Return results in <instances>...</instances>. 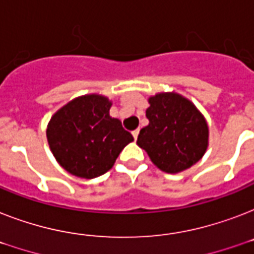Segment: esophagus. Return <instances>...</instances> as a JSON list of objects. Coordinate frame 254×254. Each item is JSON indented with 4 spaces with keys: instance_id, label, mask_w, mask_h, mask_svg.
I'll use <instances>...</instances> for the list:
<instances>
[{
    "instance_id": "obj_1",
    "label": "esophagus",
    "mask_w": 254,
    "mask_h": 254,
    "mask_svg": "<svg viewBox=\"0 0 254 254\" xmlns=\"http://www.w3.org/2000/svg\"><path fill=\"white\" fill-rule=\"evenodd\" d=\"M138 133H139V129H135L131 134H133V137H134V139H137V137H138Z\"/></svg>"
}]
</instances>
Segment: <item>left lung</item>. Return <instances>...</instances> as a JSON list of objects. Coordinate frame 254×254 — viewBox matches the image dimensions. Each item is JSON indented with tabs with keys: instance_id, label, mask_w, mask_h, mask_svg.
<instances>
[{
	"instance_id": "8db88e82",
	"label": "left lung",
	"mask_w": 254,
	"mask_h": 254,
	"mask_svg": "<svg viewBox=\"0 0 254 254\" xmlns=\"http://www.w3.org/2000/svg\"><path fill=\"white\" fill-rule=\"evenodd\" d=\"M149 125L139 130L137 145L165 173L177 174L200 161L208 147L209 129L193 103L177 92L149 97Z\"/></svg>"
}]
</instances>
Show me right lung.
Returning <instances> with one entry per match:
<instances>
[{"instance_id": "add662e5", "label": "right lung", "mask_w": 254, "mask_h": 254, "mask_svg": "<svg viewBox=\"0 0 254 254\" xmlns=\"http://www.w3.org/2000/svg\"><path fill=\"white\" fill-rule=\"evenodd\" d=\"M112 101L91 93L58 109L47 125V142L57 162L75 177L93 179L113 167L133 135L109 115Z\"/></svg>"}]
</instances>
